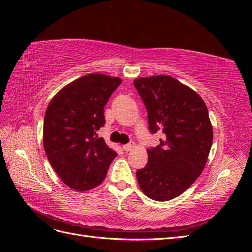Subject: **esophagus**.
I'll return each mask as SVG.
<instances>
[{"label": "esophagus", "instance_id": "esophagus-1", "mask_svg": "<svg viewBox=\"0 0 252 252\" xmlns=\"http://www.w3.org/2000/svg\"><path fill=\"white\" fill-rule=\"evenodd\" d=\"M132 148H134V143H133V142L123 145V149H124L125 151H130Z\"/></svg>", "mask_w": 252, "mask_h": 252}]
</instances>
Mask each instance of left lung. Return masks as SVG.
<instances>
[{
	"instance_id": "obj_1",
	"label": "left lung",
	"mask_w": 252,
	"mask_h": 252,
	"mask_svg": "<svg viewBox=\"0 0 252 252\" xmlns=\"http://www.w3.org/2000/svg\"><path fill=\"white\" fill-rule=\"evenodd\" d=\"M159 145L147 149L148 163L136 171L142 191L155 201L182 194L200 177L212 144L208 110L194 90L169 75L133 81Z\"/></svg>"
}]
</instances>
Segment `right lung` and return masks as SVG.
<instances>
[{"instance_id": "add662e5", "label": "right lung", "mask_w": 252, "mask_h": 252, "mask_svg": "<svg viewBox=\"0 0 252 252\" xmlns=\"http://www.w3.org/2000/svg\"><path fill=\"white\" fill-rule=\"evenodd\" d=\"M121 83L105 74L84 75L61 89L45 112L43 141L48 161L77 191L100 185L117 157L97 131L105 125V105Z\"/></svg>"}]
</instances>
